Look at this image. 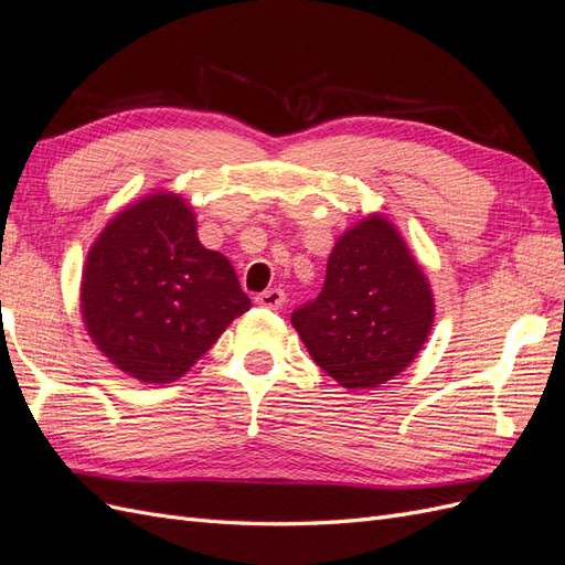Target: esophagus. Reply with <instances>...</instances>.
<instances>
[{
  "label": "esophagus",
  "instance_id": "obj_1",
  "mask_svg": "<svg viewBox=\"0 0 565 565\" xmlns=\"http://www.w3.org/2000/svg\"><path fill=\"white\" fill-rule=\"evenodd\" d=\"M256 303L259 306H264V309H280V306L285 303V292L282 289H278V287H273V289H266V292H262V295H256V299H254Z\"/></svg>",
  "mask_w": 565,
  "mask_h": 565
}]
</instances>
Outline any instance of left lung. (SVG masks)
Masks as SVG:
<instances>
[{"instance_id": "obj_1", "label": "left lung", "mask_w": 565, "mask_h": 565, "mask_svg": "<svg viewBox=\"0 0 565 565\" xmlns=\"http://www.w3.org/2000/svg\"><path fill=\"white\" fill-rule=\"evenodd\" d=\"M431 322L429 280L380 214L339 237L320 295L292 313L313 361L344 388H374L401 374Z\"/></svg>"}]
</instances>
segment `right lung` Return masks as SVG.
Masks as SVG:
<instances>
[{
    "label": "right lung",
    "mask_w": 565,
    "mask_h": 565,
    "mask_svg": "<svg viewBox=\"0 0 565 565\" xmlns=\"http://www.w3.org/2000/svg\"><path fill=\"white\" fill-rule=\"evenodd\" d=\"M249 306L231 262L200 245L195 214L174 193L119 212L84 264L87 332L139 382L183 377Z\"/></svg>",
    "instance_id": "add662e5"
}]
</instances>
